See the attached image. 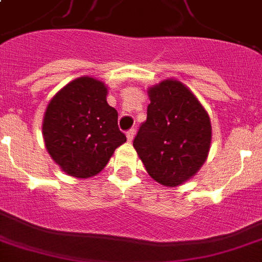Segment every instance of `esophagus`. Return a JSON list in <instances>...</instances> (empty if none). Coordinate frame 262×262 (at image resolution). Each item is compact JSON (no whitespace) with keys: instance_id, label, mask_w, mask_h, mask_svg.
Wrapping results in <instances>:
<instances>
[{"instance_id":"34e87169","label":"esophagus","mask_w":262,"mask_h":262,"mask_svg":"<svg viewBox=\"0 0 262 262\" xmlns=\"http://www.w3.org/2000/svg\"><path fill=\"white\" fill-rule=\"evenodd\" d=\"M135 129H130V130H127L126 132V139H127V141H129V143H130L132 140L135 139Z\"/></svg>"}]
</instances>
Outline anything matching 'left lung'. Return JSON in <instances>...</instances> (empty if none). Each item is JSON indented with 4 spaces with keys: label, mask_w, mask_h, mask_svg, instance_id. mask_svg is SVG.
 Wrapping results in <instances>:
<instances>
[{
    "label": "left lung",
    "mask_w": 262,
    "mask_h": 262,
    "mask_svg": "<svg viewBox=\"0 0 262 262\" xmlns=\"http://www.w3.org/2000/svg\"><path fill=\"white\" fill-rule=\"evenodd\" d=\"M147 121L133 141L147 172L163 186L190 179L207 160L212 127L209 115L186 85L164 80L148 90Z\"/></svg>",
    "instance_id": "1"
}]
</instances>
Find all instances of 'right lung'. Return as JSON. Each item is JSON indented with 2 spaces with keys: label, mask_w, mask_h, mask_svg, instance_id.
Returning a JSON list of instances; mask_svg holds the SVG:
<instances>
[{
  "label": "right lung",
  "mask_w": 262,
  "mask_h": 262,
  "mask_svg": "<svg viewBox=\"0 0 262 262\" xmlns=\"http://www.w3.org/2000/svg\"><path fill=\"white\" fill-rule=\"evenodd\" d=\"M106 95L102 81L84 76L67 84L47 104L42 126L46 149L71 177L99 174L126 141Z\"/></svg>",
  "instance_id": "add662e5"
}]
</instances>
